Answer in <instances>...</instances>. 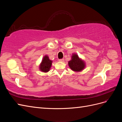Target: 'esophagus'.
<instances>
[{"label":"esophagus","mask_w":122,"mask_h":122,"mask_svg":"<svg viewBox=\"0 0 122 122\" xmlns=\"http://www.w3.org/2000/svg\"><path fill=\"white\" fill-rule=\"evenodd\" d=\"M64 59H60V60H59V61L60 62H64Z\"/></svg>","instance_id":"obj_1"}]
</instances>
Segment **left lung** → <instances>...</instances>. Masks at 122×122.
<instances>
[{
    "label": "left lung",
    "instance_id": "left-lung-1",
    "mask_svg": "<svg viewBox=\"0 0 122 122\" xmlns=\"http://www.w3.org/2000/svg\"><path fill=\"white\" fill-rule=\"evenodd\" d=\"M68 66L73 71L79 72L82 71L86 67V63L78 54L73 53L71 55V60L68 61Z\"/></svg>",
    "mask_w": 122,
    "mask_h": 122
}]
</instances>
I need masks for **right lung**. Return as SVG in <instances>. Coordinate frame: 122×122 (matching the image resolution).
Wrapping results in <instances>:
<instances>
[{
  "label": "right lung",
  "instance_id": "add662e5",
  "mask_svg": "<svg viewBox=\"0 0 122 122\" xmlns=\"http://www.w3.org/2000/svg\"><path fill=\"white\" fill-rule=\"evenodd\" d=\"M53 61L49 59L47 55H45L43 58L42 61L39 65V70L40 71L44 73H47L50 71L52 66Z\"/></svg>",
  "mask_w": 122,
  "mask_h": 122
}]
</instances>
